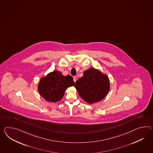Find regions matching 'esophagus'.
<instances>
[{
    "mask_svg": "<svg viewBox=\"0 0 153 153\" xmlns=\"http://www.w3.org/2000/svg\"><path fill=\"white\" fill-rule=\"evenodd\" d=\"M77 77H76V76H75V77H74V81H75V82L77 81Z\"/></svg>",
    "mask_w": 153,
    "mask_h": 153,
    "instance_id": "esophagus-1",
    "label": "esophagus"
}]
</instances>
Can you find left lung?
Segmentation results:
<instances>
[{
	"instance_id": "left-lung-1",
	"label": "left lung",
	"mask_w": 153,
	"mask_h": 153,
	"mask_svg": "<svg viewBox=\"0 0 153 153\" xmlns=\"http://www.w3.org/2000/svg\"><path fill=\"white\" fill-rule=\"evenodd\" d=\"M75 87L79 96L91 104L100 102L107 95L110 83L107 75L94 68H90L76 81Z\"/></svg>"
}]
</instances>
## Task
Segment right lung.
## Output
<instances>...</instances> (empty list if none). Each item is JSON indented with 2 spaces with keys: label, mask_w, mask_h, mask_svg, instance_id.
<instances>
[{
  "label": "right lung",
  "mask_w": 153,
  "mask_h": 153,
  "mask_svg": "<svg viewBox=\"0 0 153 153\" xmlns=\"http://www.w3.org/2000/svg\"><path fill=\"white\" fill-rule=\"evenodd\" d=\"M74 85L72 76H64L60 71H53L41 78L37 87L41 97L46 101L55 103L63 98L67 88Z\"/></svg>",
  "instance_id": "obj_1"
}]
</instances>
